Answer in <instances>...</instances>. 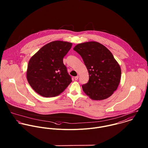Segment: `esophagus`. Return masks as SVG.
I'll use <instances>...</instances> for the list:
<instances>
[{"label": "esophagus", "mask_w": 148, "mask_h": 148, "mask_svg": "<svg viewBox=\"0 0 148 148\" xmlns=\"http://www.w3.org/2000/svg\"><path fill=\"white\" fill-rule=\"evenodd\" d=\"M78 79H79V76H78L75 77V80H77Z\"/></svg>", "instance_id": "obj_1"}]
</instances>
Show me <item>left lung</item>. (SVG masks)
<instances>
[{
	"label": "left lung",
	"mask_w": 148,
	"mask_h": 148,
	"mask_svg": "<svg viewBox=\"0 0 148 148\" xmlns=\"http://www.w3.org/2000/svg\"><path fill=\"white\" fill-rule=\"evenodd\" d=\"M73 50L82 58L89 73V81L82 85L91 99L102 100L117 89L121 79L120 66L110 51L96 42L78 44Z\"/></svg>",
	"instance_id": "1"
}]
</instances>
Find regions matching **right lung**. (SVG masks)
Segmentation results:
<instances>
[{
	"instance_id": "obj_1",
	"label": "right lung",
	"mask_w": 148,
	"mask_h": 148,
	"mask_svg": "<svg viewBox=\"0 0 148 148\" xmlns=\"http://www.w3.org/2000/svg\"><path fill=\"white\" fill-rule=\"evenodd\" d=\"M72 43L53 41L42 47L29 60L27 79L32 88L45 97L59 95L72 82L63 63Z\"/></svg>"
}]
</instances>
